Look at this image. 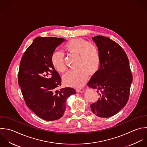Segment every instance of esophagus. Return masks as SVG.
<instances>
[{
  "label": "esophagus",
  "mask_w": 147,
  "mask_h": 147,
  "mask_svg": "<svg viewBox=\"0 0 147 147\" xmlns=\"http://www.w3.org/2000/svg\"><path fill=\"white\" fill-rule=\"evenodd\" d=\"M77 92H81V93H82L84 92V89H82V88H81V89H77Z\"/></svg>",
  "instance_id": "34e87169"
}]
</instances>
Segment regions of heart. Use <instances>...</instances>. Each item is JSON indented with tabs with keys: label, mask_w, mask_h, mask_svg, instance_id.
Wrapping results in <instances>:
<instances>
[{
	"label": "heart",
	"mask_w": 147,
	"mask_h": 147,
	"mask_svg": "<svg viewBox=\"0 0 147 147\" xmlns=\"http://www.w3.org/2000/svg\"><path fill=\"white\" fill-rule=\"evenodd\" d=\"M64 50L69 54L78 55L77 67L63 77V82L67 85L74 88L84 86L88 79V74H95L100 65L101 58L97 47L89 42L81 39L74 38L67 41L63 46ZM54 68L59 73L66 70L65 55L62 51H54L51 57Z\"/></svg>",
	"instance_id": "obj_1"
}]
</instances>
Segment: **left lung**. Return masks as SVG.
I'll list each match as a JSON object with an SVG mask.
<instances>
[{
    "label": "left lung",
    "mask_w": 147,
    "mask_h": 147,
    "mask_svg": "<svg viewBox=\"0 0 147 147\" xmlns=\"http://www.w3.org/2000/svg\"><path fill=\"white\" fill-rule=\"evenodd\" d=\"M100 54L97 72L88 83L98 93L97 102L90 105L92 112L100 117L114 116L127 104L129 99L132 74L127 54L110 38L97 35L92 38Z\"/></svg>",
    "instance_id": "left-lung-1"
}]
</instances>
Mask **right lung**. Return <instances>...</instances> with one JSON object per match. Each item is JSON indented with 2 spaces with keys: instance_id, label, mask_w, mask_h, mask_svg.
I'll return each instance as SVG.
<instances>
[{
  "instance_id": "obj_1",
  "label": "right lung",
  "mask_w": 147,
  "mask_h": 147,
  "mask_svg": "<svg viewBox=\"0 0 147 147\" xmlns=\"http://www.w3.org/2000/svg\"><path fill=\"white\" fill-rule=\"evenodd\" d=\"M55 37H36L21 59L18 84L27 106L40 118L54 121L61 118L67 98L76 93L71 88L61 85L59 73L51 57L56 47L65 41Z\"/></svg>"
}]
</instances>
